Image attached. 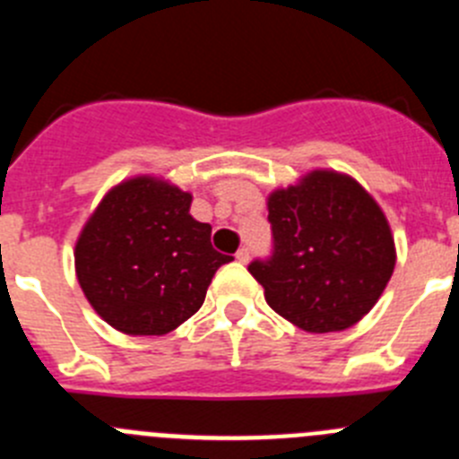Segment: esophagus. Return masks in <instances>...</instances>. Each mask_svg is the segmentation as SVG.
Masks as SVG:
<instances>
[{"mask_svg": "<svg viewBox=\"0 0 459 459\" xmlns=\"http://www.w3.org/2000/svg\"><path fill=\"white\" fill-rule=\"evenodd\" d=\"M237 259L241 262V264H246V262L250 259V250L248 248H238L237 250Z\"/></svg>", "mask_w": 459, "mask_h": 459, "instance_id": "34e87169", "label": "esophagus"}]
</instances>
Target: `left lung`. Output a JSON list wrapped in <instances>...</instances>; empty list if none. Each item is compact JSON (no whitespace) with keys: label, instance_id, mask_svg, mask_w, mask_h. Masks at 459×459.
<instances>
[{"label":"left lung","instance_id":"obj_1","mask_svg":"<svg viewBox=\"0 0 459 459\" xmlns=\"http://www.w3.org/2000/svg\"><path fill=\"white\" fill-rule=\"evenodd\" d=\"M273 253L248 271L280 317L307 333H333L366 317L395 269L384 211L359 181L312 169L269 195Z\"/></svg>","mask_w":459,"mask_h":459}]
</instances>
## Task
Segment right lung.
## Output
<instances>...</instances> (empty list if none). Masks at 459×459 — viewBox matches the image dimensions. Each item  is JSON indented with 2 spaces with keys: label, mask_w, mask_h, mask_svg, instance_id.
I'll return each mask as SVG.
<instances>
[{
  "label": "right lung",
  "mask_w": 459,
  "mask_h": 459,
  "mask_svg": "<svg viewBox=\"0 0 459 459\" xmlns=\"http://www.w3.org/2000/svg\"><path fill=\"white\" fill-rule=\"evenodd\" d=\"M193 195L133 177L105 195L75 243L87 301L126 335H165L204 303L211 278L232 262L211 246V225L190 216Z\"/></svg>",
  "instance_id": "1"
}]
</instances>
